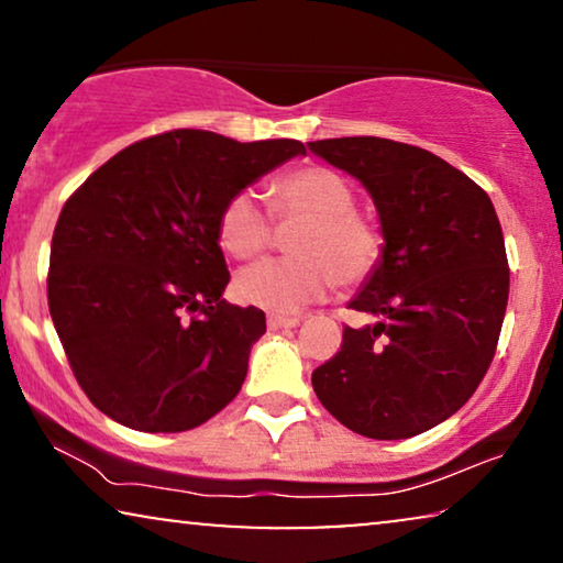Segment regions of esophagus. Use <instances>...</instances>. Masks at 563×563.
<instances>
[{"label": "esophagus", "mask_w": 563, "mask_h": 563, "mask_svg": "<svg viewBox=\"0 0 563 563\" xmlns=\"http://www.w3.org/2000/svg\"><path fill=\"white\" fill-rule=\"evenodd\" d=\"M268 330H287V328H297L299 318H282V314H268L266 320Z\"/></svg>", "instance_id": "esophagus-1"}]
</instances>
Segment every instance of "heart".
Here are the masks:
<instances>
[{
	"label": "heart",
	"instance_id": "1",
	"mask_svg": "<svg viewBox=\"0 0 563 563\" xmlns=\"http://www.w3.org/2000/svg\"><path fill=\"white\" fill-rule=\"evenodd\" d=\"M351 184L325 166H302L272 187V210L284 225L299 222L289 238L291 258H266L235 279L241 302L282 314L302 312L328 295L333 282L364 284L384 253L382 230L353 210ZM218 241L233 258H253L274 241L268 214L249 191L228 197L218 214Z\"/></svg>",
	"mask_w": 563,
	"mask_h": 563
}]
</instances>
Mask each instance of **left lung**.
Wrapping results in <instances>:
<instances>
[{"mask_svg": "<svg viewBox=\"0 0 563 563\" xmlns=\"http://www.w3.org/2000/svg\"><path fill=\"white\" fill-rule=\"evenodd\" d=\"M310 151L364 184L384 253L351 310L341 351L312 372L322 407L353 433L399 441L466 405L495 358L510 268L479 184L435 153L387 137H328Z\"/></svg>", "mask_w": 563, "mask_h": 563, "instance_id": "obj_1", "label": "left lung"}]
</instances>
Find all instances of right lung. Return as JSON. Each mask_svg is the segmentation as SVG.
<instances>
[{
    "instance_id": "add662e5",
    "label": "right lung",
    "mask_w": 563,
    "mask_h": 563,
    "mask_svg": "<svg viewBox=\"0 0 563 563\" xmlns=\"http://www.w3.org/2000/svg\"><path fill=\"white\" fill-rule=\"evenodd\" d=\"M299 141L238 143L207 130L143 137L99 166L58 214L48 307L97 410L143 433H181L243 387L258 307L222 299L218 214Z\"/></svg>"
}]
</instances>
